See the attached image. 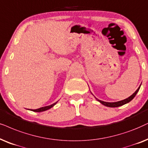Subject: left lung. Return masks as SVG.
I'll return each instance as SVG.
<instances>
[{
  "label": "left lung",
  "instance_id": "1",
  "mask_svg": "<svg viewBox=\"0 0 148 148\" xmlns=\"http://www.w3.org/2000/svg\"><path fill=\"white\" fill-rule=\"evenodd\" d=\"M141 85H140V86L139 88H137V90H136L135 92H134L133 95H132L131 96H130L129 97H128L127 99H124L122 100V101H118V102H113V103H110V102H105V101H101V100L98 99L96 98L95 97V99L97 100L99 102H100L101 103V104H103V105H105V106L106 107H120V106H122V105H125L126 104V103H129L130 101H131L132 100H133L134 99V97H135L136 95H137V93L138 92V91L139 90V88L140 87H141ZM92 95V93L91 92Z\"/></svg>",
  "mask_w": 148,
  "mask_h": 148
}]
</instances>
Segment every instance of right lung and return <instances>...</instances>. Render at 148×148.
Returning a JSON list of instances; mask_svg holds the SVG:
<instances>
[{
	"mask_svg": "<svg viewBox=\"0 0 148 148\" xmlns=\"http://www.w3.org/2000/svg\"><path fill=\"white\" fill-rule=\"evenodd\" d=\"M58 103L56 102L54 103H53L52 105H48V106H45V107H41V108L39 109H32V112H44V111H46V110H48V109H51V107H53L54 105Z\"/></svg>",
	"mask_w": 148,
	"mask_h": 148,
	"instance_id": "1",
	"label": "right lung"
}]
</instances>
